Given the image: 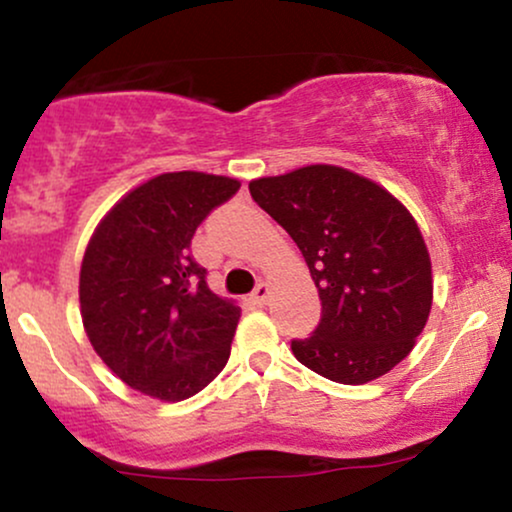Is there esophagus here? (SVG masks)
<instances>
[{"mask_svg": "<svg viewBox=\"0 0 512 512\" xmlns=\"http://www.w3.org/2000/svg\"><path fill=\"white\" fill-rule=\"evenodd\" d=\"M269 293H272L269 291V284H264L262 281V284H257L255 291H252V301H255L257 305H264L269 301Z\"/></svg>", "mask_w": 512, "mask_h": 512, "instance_id": "34e87169", "label": "esophagus"}]
</instances>
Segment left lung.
<instances>
[{
    "instance_id": "1",
    "label": "left lung",
    "mask_w": 512,
    "mask_h": 512,
    "mask_svg": "<svg viewBox=\"0 0 512 512\" xmlns=\"http://www.w3.org/2000/svg\"><path fill=\"white\" fill-rule=\"evenodd\" d=\"M250 195L303 252L322 301L303 366L363 385L414 349L433 303L431 257L414 216L390 192L337 166L250 182Z\"/></svg>"
}]
</instances>
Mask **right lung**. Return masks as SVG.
Wrapping results in <instances>:
<instances>
[{
	"label": "right lung",
	"instance_id": "obj_1",
	"mask_svg": "<svg viewBox=\"0 0 512 512\" xmlns=\"http://www.w3.org/2000/svg\"><path fill=\"white\" fill-rule=\"evenodd\" d=\"M240 190L223 175L163 173L98 223L79 276L84 330L122 383L180 402L226 366L240 308L190 255L197 226Z\"/></svg>",
	"mask_w": 512,
	"mask_h": 512
}]
</instances>
